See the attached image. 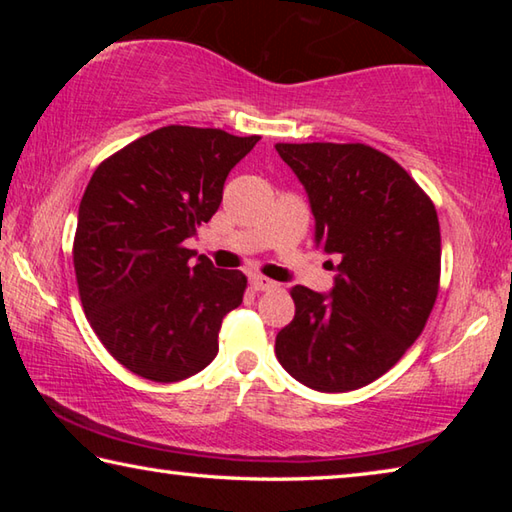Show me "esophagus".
<instances>
[{"label": "esophagus", "mask_w": 512, "mask_h": 512, "mask_svg": "<svg viewBox=\"0 0 512 512\" xmlns=\"http://www.w3.org/2000/svg\"><path fill=\"white\" fill-rule=\"evenodd\" d=\"M250 287H253L255 291H271L277 287V284L273 280H268V277H264V275H250Z\"/></svg>", "instance_id": "esophagus-1"}]
</instances>
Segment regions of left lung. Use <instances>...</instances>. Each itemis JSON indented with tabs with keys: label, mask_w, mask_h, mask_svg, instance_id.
I'll list each match as a JSON object with an SVG mask.
<instances>
[{
	"label": "left lung",
	"mask_w": 512,
	"mask_h": 512,
	"mask_svg": "<svg viewBox=\"0 0 512 512\" xmlns=\"http://www.w3.org/2000/svg\"><path fill=\"white\" fill-rule=\"evenodd\" d=\"M305 187L314 241L339 264L334 287H293L296 316L275 336L293 379L345 393L391 370L438 296L436 207L393 158L366 144H275Z\"/></svg>",
	"instance_id": "obj_1"
}]
</instances>
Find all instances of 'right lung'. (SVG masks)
Masks as SVG:
<instances>
[{
	"label": "right lung",
	"mask_w": 512,
	"mask_h": 512,
	"mask_svg": "<svg viewBox=\"0 0 512 512\" xmlns=\"http://www.w3.org/2000/svg\"><path fill=\"white\" fill-rule=\"evenodd\" d=\"M257 135L164 126L92 173L79 207L74 271L94 334L144 379L180 381L219 352V329L241 305L246 275L185 248L212 219L232 167Z\"/></svg>",
	"instance_id": "obj_1"
}]
</instances>
